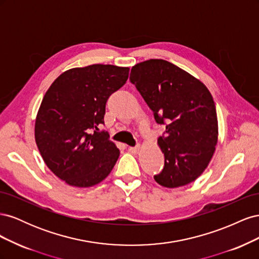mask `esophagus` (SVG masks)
Instances as JSON below:
<instances>
[{
	"mask_svg": "<svg viewBox=\"0 0 259 259\" xmlns=\"http://www.w3.org/2000/svg\"><path fill=\"white\" fill-rule=\"evenodd\" d=\"M128 150L132 153H138L140 150V147L139 146H135V147H128Z\"/></svg>",
	"mask_w": 259,
	"mask_h": 259,
	"instance_id": "34e87169",
	"label": "esophagus"
}]
</instances>
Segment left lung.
Instances as JSON below:
<instances>
[{
	"label": "left lung",
	"mask_w": 259,
	"mask_h": 259,
	"mask_svg": "<svg viewBox=\"0 0 259 259\" xmlns=\"http://www.w3.org/2000/svg\"><path fill=\"white\" fill-rule=\"evenodd\" d=\"M130 81L136 86L155 122L165 125L158 144L164 167L155 182L166 188L190 184L206 168L217 145V114L206 86L163 59L135 65Z\"/></svg>",
	"instance_id": "1"
}]
</instances>
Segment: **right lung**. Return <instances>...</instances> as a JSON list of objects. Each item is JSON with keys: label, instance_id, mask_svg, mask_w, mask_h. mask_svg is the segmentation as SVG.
<instances>
[{"label": "right lung", "instance_id": "add662e5", "mask_svg": "<svg viewBox=\"0 0 259 259\" xmlns=\"http://www.w3.org/2000/svg\"><path fill=\"white\" fill-rule=\"evenodd\" d=\"M128 68L92 65L60 74L46 92L35 120V143L48 167L68 185H97L110 174L120 150L109 139L106 104L126 83Z\"/></svg>", "mask_w": 259, "mask_h": 259}]
</instances>
